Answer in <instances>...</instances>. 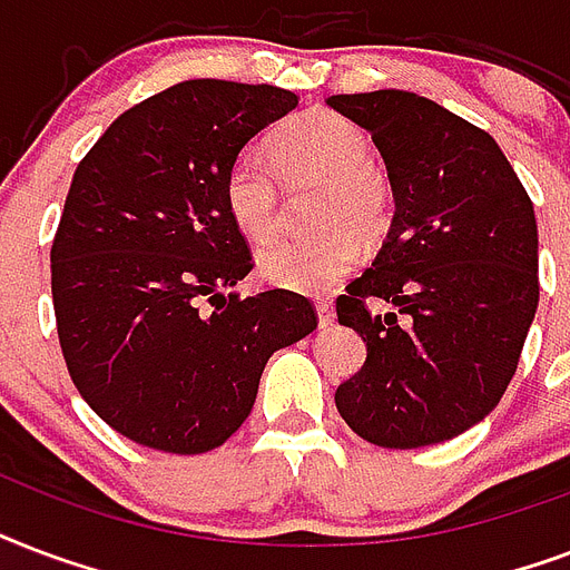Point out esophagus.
<instances>
[{
    "label": "esophagus",
    "mask_w": 570,
    "mask_h": 570,
    "mask_svg": "<svg viewBox=\"0 0 570 570\" xmlns=\"http://www.w3.org/2000/svg\"><path fill=\"white\" fill-rule=\"evenodd\" d=\"M315 308H317V324H321V330H324V326H333L335 321L333 303H330V299H317Z\"/></svg>",
    "instance_id": "1"
}]
</instances>
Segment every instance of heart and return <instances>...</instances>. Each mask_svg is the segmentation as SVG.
<instances>
[{"label":"heart","instance_id":"obj_1","mask_svg":"<svg viewBox=\"0 0 570 570\" xmlns=\"http://www.w3.org/2000/svg\"><path fill=\"white\" fill-rule=\"evenodd\" d=\"M276 160L246 148L225 175V207L249 240L276 235L282 219V187L326 180L321 223L330 235L317 240H279L258 255V273L276 288L324 294L363 258L360 236L377 237L390 219V184L372 163V139L347 118L312 109L291 118L276 139ZM357 230L354 233L353 228Z\"/></svg>","mask_w":570,"mask_h":570}]
</instances>
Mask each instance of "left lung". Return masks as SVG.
Instances as JSON below:
<instances>
[{
	"label": "left lung",
	"mask_w": 570,
	"mask_h": 570,
	"mask_svg": "<svg viewBox=\"0 0 570 570\" xmlns=\"http://www.w3.org/2000/svg\"><path fill=\"white\" fill-rule=\"evenodd\" d=\"M326 106L372 134L395 198L381 253L335 299L368 351L335 407L383 449L443 443L479 425L518 372L538 308L535 210L493 136L434 100L383 88ZM368 296L396 312L372 316Z\"/></svg>",
	"instance_id": "left-lung-1"
}]
</instances>
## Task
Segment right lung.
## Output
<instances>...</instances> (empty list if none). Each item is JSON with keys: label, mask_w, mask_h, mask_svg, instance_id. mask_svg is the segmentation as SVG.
I'll use <instances>...</instances> for the list:
<instances>
[{"label": "right lung", "mask_w": 570, "mask_h": 570, "mask_svg": "<svg viewBox=\"0 0 570 570\" xmlns=\"http://www.w3.org/2000/svg\"><path fill=\"white\" fill-rule=\"evenodd\" d=\"M294 106L276 86L187 79L118 116L73 171L50 253L61 354L88 407L134 443L223 445L267 360L317 326L294 291L225 297L253 271L225 175Z\"/></svg>", "instance_id": "1"}]
</instances>
